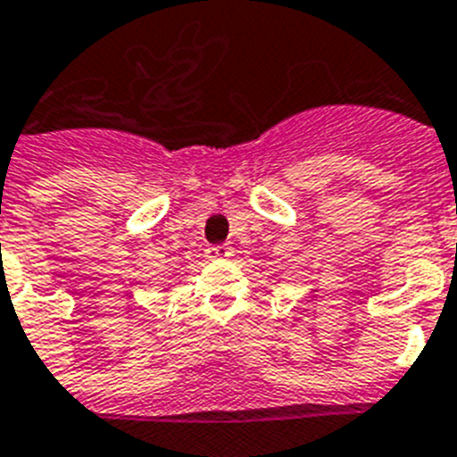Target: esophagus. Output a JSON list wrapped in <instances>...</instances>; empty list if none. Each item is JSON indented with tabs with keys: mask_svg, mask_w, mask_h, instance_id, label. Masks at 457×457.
Returning a JSON list of instances; mask_svg holds the SVG:
<instances>
[{
	"mask_svg": "<svg viewBox=\"0 0 457 457\" xmlns=\"http://www.w3.org/2000/svg\"><path fill=\"white\" fill-rule=\"evenodd\" d=\"M205 256L207 259H228V256H233V247H228V245H207Z\"/></svg>",
	"mask_w": 457,
	"mask_h": 457,
	"instance_id": "34e87169",
	"label": "esophagus"
}]
</instances>
